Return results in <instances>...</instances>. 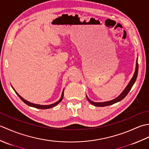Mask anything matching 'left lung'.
Here are the masks:
<instances>
[{
    "label": "left lung",
    "mask_w": 149,
    "mask_h": 149,
    "mask_svg": "<svg viewBox=\"0 0 149 149\" xmlns=\"http://www.w3.org/2000/svg\"><path fill=\"white\" fill-rule=\"evenodd\" d=\"M138 59L136 60V68H135V72L133 77L131 79V80L129 82V83L128 84V85L126 88H125V90L122 91V93L120 95L116 97V99H113L112 100L110 101H107V102H95L91 101L90 99H88V97L86 96V98L89 101V102L90 104H92V105L95 106H97V107H104V106H109V105H112V104L116 103L119 102V101L122 100L123 99L126 97V95L128 94V93L129 92V91L131 90V88L133 86V84H134L136 80V78L138 76Z\"/></svg>",
    "instance_id": "obj_1"
}]
</instances>
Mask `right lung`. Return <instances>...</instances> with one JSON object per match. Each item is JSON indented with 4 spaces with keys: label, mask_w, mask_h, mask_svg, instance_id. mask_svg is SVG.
Instances as JSON below:
<instances>
[{
    "label": "right lung",
    "mask_w": 149,
    "mask_h": 149,
    "mask_svg": "<svg viewBox=\"0 0 149 149\" xmlns=\"http://www.w3.org/2000/svg\"><path fill=\"white\" fill-rule=\"evenodd\" d=\"M13 90H14V91H15V93L17 94V95H18L19 97H20V99L22 101H23V102H24L25 104H26L27 105L29 106H31V107H36V108H38V109H47L52 108V107L56 106V105H58V104L59 102H61V101L62 100L63 98V95H64V90H63L61 98H60V99H59L58 101H57L56 102L54 103V104H50V105H40V104H36L31 103V102H29V101L25 100V99H24V98H22V97L20 95H18V93L17 92V91H16L15 90L14 88H13Z\"/></svg>",
    "instance_id": "right-lung-1"
}]
</instances>
